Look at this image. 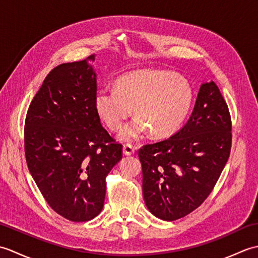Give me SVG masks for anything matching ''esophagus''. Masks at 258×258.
Returning a JSON list of instances; mask_svg holds the SVG:
<instances>
[{
    "instance_id": "obj_1",
    "label": "esophagus",
    "mask_w": 258,
    "mask_h": 258,
    "mask_svg": "<svg viewBox=\"0 0 258 258\" xmlns=\"http://www.w3.org/2000/svg\"><path fill=\"white\" fill-rule=\"evenodd\" d=\"M135 153V147L132 146L131 144H125L123 146V154L128 156V155H133Z\"/></svg>"
}]
</instances>
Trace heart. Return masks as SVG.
I'll list each match as a JSON object with an SVG mask.
<instances>
[{"instance_id":"b5f03b06","label":"heart","mask_w":258,"mask_h":258,"mask_svg":"<svg viewBox=\"0 0 258 258\" xmlns=\"http://www.w3.org/2000/svg\"><path fill=\"white\" fill-rule=\"evenodd\" d=\"M189 82L171 71L147 69L126 73L115 89L96 93V113L107 127L116 132L134 113L138 117L119 133L122 142H134L151 131L156 138H167L182 127L193 104Z\"/></svg>"}]
</instances>
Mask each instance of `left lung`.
I'll return each instance as SVG.
<instances>
[{
	"label": "left lung",
	"instance_id": "8db88e82",
	"mask_svg": "<svg viewBox=\"0 0 258 258\" xmlns=\"http://www.w3.org/2000/svg\"><path fill=\"white\" fill-rule=\"evenodd\" d=\"M232 122L213 81L200 87L190 117L178 132L139 151L143 196L153 215L175 221L211 194L229 157Z\"/></svg>",
	"mask_w": 258,
	"mask_h": 258
}]
</instances>
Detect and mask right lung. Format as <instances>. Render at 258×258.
Wrapping results in <instances>:
<instances>
[{
    "mask_svg": "<svg viewBox=\"0 0 258 258\" xmlns=\"http://www.w3.org/2000/svg\"><path fill=\"white\" fill-rule=\"evenodd\" d=\"M95 55L53 69L31 102L25 118V157L47 204L72 222L101 213L105 178L122 160L94 106Z\"/></svg>",
    "mask_w": 258,
    "mask_h": 258,
    "instance_id": "right-lung-1",
    "label": "right lung"
}]
</instances>
